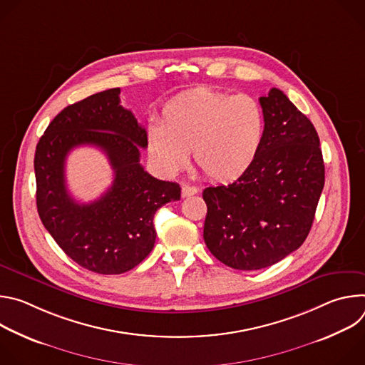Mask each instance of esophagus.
<instances>
[{"mask_svg": "<svg viewBox=\"0 0 365 365\" xmlns=\"http://www.w3.org/2000/svg\"><path fill=\"white\" fill-rule=\"evenodd\" d=\"M197 192H199V189H197L196 186L186 185V183H183V185H182V196H183V197H187V196L196 195Z\"/></svg>", "mask_w": 365, "mask_h": 365, "instance_id": "esophagus-1", "label": "esophagus"}]
</instances>
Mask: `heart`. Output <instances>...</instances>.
I'll return each instance as SVG.
<instances>
[{"instance_id": "1", "label": "heart", "mask_w": 365, "mask_h": 365, "mask_svg": "<svg viewBox=\"0 0 365 365\" xmlns=\"http://www.w3.org/2000/svg\"><path fill=\"white\" fill-rule=\"evenodd\" d=\"M263 138V110L252 96L199 88L166 103L148 128L147 148L166 175L179 173L190 151L206 178L231 182L252 166Z\"/></svg>"}]
</instances>
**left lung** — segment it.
<instances>
[{"mask_svg":"<svg viewBox=\"0 0 365 365\" xmlns=\"http://www.w3.org/2000/svg\"><path fill=\"white\" fill-rule=\"evenodd\" d=\"M264 138L252 166L234 183L206 187L203 240L235 270L279 263L306 240L325 185L319 137L277 88L259 96Z\"/></svg>","mask_w":365,"mask_h":365,"instance_id":"obj_1","label":"left lung"}]
</instances>
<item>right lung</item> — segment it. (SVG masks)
Listing matches in <instances>:
<instances>
[{
  "mask_svg": "<svg viewBox=\"0 0 365 365\" xmlns=\"http://www.w3.org/2000/svg\"><path fill=\"white\" fill-rule=\"evenodd\" d=\"M120 88L91 95L59 113L40 137L34 154L38 217L58 245L81 267L121 274L150 254L155 211L180 199V186L159 180L140 165L147 133L120 103ZM95 145L115 170L112 187L89 204L67 192L64 163L71 149Z\"/></svg>",
  "mask_w": 365,
  "mask_h": 365,
  "instance_id": "1",
  "label": "right lung"
}]
</instances>
